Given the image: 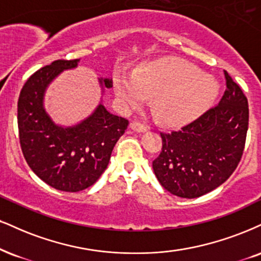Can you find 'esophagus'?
Here are the masks:
<instances>
[{"instance_id":"obj_1","label":"esophagus","mask_w":261,"mask_h":261,"mask_svg":"<svg viewBox=\"0 0 261 261\" xmlns=\"http://www.w3.org/2000/svg\"><path fill=\"white\" fill-rule=\"evenodd\" d=\"M130 127H131V130L136 131V133H146V131L148 130V127H147L146 125L141 124L140 121H131Z\"/></svg>"}]
</instances>
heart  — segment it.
Instances as JSON below:
<instances>
[{
  "instance_id": "1",
  "label": "heart",
  "mask_w": 261,
  "mask_h": 261,
  "mask_svg": "<svg viewBox=\"0 0 261 261\" xmlns=\"http://www.w3.org/2000/svg\"><path fill=\"white\" fill-rule=\"evenodd\" d=\"M114 91L122 106L133 108L152 96L159 120L182 125L214 102L218 84L212 76L181 59H161L135 70L133 76L117 74Z\"/></svg>"
}]
</instances>
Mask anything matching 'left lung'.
Masks as SVG:
<instances>
[{
	"label": "left lung",
	"mask_w": 261,
	"mask_h": 261,
	"mask_svg": "<svg viewBox=\"0 0 261 261\" xmlns=\"http://www.w3.org/2000/svg\"><path fill=\"white\" fill-rule=\"evenodd\" d=\"M219 105L178 131L161 134L163 148L153 161L161 185L181 198L215 190L236 170L246 144L249 109L241 87L225 71Z\"/></svg>",
	"instance_id": "left-lung-1"
}]
</instances>
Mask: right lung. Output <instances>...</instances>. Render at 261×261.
Instances as JSON below:
<instances>
[{
  "instance_id": "1",
  "label": "right lung",
  "mask_w": 261,
  "mask_h": 261,
  "mask_svg": "<svg viewBox=\"0 0 261 261\" xmlns=\"http://www.w3.org/2000/svg\"><path fill=\"white\" fill-rule=\"evenodd\" d=\"M80 59H59L34 73L18 99L20 147L31 170L47 185L64 192L92 186L108 166L115 143L127 128L126 119L107 111L102 99L89 117L71 126L56 124L45 108V92L64 70ZM102 95L111 89L109 77L98 79Z\"/></svg>"
}]
</instances>
